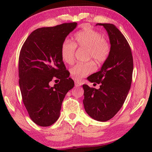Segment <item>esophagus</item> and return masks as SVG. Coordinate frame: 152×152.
<instances>
[{"label":"esophagus","instance_id":"obj_1","mask_svg":"<svg viewBox=\"0 0 152 152\" xmlns=\"http://www.w3.org/2000/svg\"><path fill=\"white\" fill-rule=\"evenodd\" d=\"M74 84H75L76 87H79L82 85V83L78 82V81H75L74 82Z\"/></svg>","mask_w":152,"mask_h":152}]
</instances>
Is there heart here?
<instances>
[{"instance_id": "b5f03b06", "label": "heart", "mask_w": 152, "mask_h": 152, "mask_svg": "<svg viewBox=\"0 0 152 152\" xmlns=\"http://www.w3.org/2000/svg\"><path fill=\"white\" fill-rule=\"evenodd\" d=\"M76 47L87 50L88 59H94L96 63H102L108 59L110 53V45L103 35L91 28L79 31L74 36V41L64 40L61 48V58L64 63L72 64L75 60ZM94 62L79 63L70 70V76L74 80H80L89 74L94 72Z\"/></svg>"}]
</instances>
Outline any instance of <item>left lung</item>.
<instances>
[{
    "label": "left lung",
    "mask_w": 152,
    "mask_h": 152,
    "mask_svg": "<svg viewBox=\"0 0 152 152\" xmlns=\"http://www.w3.org/2000/svg\"><path fill=\"white\" fill-rule=\"evenodd\" d=\"M96 25L103 26L107 31L111 50L101 70L88 78L90 82L101 85L100 88L83 85V103L90 117L103 122L117 114L127 98L132 82L133 59L128 42L114 25Z\"/></svg>",
    "instance_id": "left-lung-1"
}]
</instances>
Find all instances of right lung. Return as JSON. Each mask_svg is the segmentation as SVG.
<instances>
[{
	"instance_id": "1",
	"label": "right lung",
	"mask_w": 152,
	"mask_h": 152,
	"mask_svg": "<svg viewBox=\"0 0 152 152\" xmlns=\"http://www.w3.org/2000/svg\"><path fill=\"white\" fill-rule=\"evenodd\" d=\"M76 26L73 22L37 28L21 48L19 84L23 102L31 119L41 127L57 120L64 96L74 86L61 58V48ZM53 79L60 81L51 87L49 83Z\"/></svg>"
}]
</instances>
